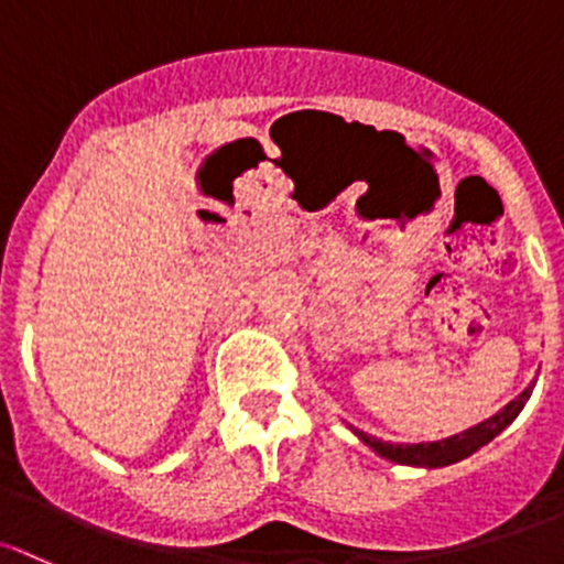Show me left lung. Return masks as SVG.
Here are the masks:
<instances>
[{
    "label": "left lung",
    "mask_w": 564,
    "mask_h": 564,
    "mask_svg": "<svg viewBox=\"0 0 564 564\" xmlns=\"http://www.w3.org/2000/svg\"><path fill=\"white\" fill-rule=\"evenodd\" d=\"M532 387H535V381L521 391L517 400H511L506 408H502V411H497L495 416H489L481 424L470 426V430L459 432V435L446 437V441L387 443V441H381V437H372V435H367V432L354 430V426H351V432L359 437L361 443H365V446H370L378 456H383V459H389V462H397V465L446 467V465H454V462H459V459H467V456L476 454L478 448L486 446L491 437L500 435V432L519 416L521 408H524V402L530 400Z\"/></svg>",
    "instance_id": "left-lung-1"
}]
</instances>
